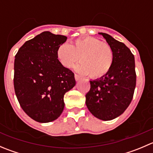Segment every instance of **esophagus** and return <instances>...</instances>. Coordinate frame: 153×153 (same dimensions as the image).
<instances>
[{"label": "esophagus", "mask_w": 153, "mask_h": 153, "mask_svg": "<svg viewBox=\"0 0 153 153\" xmlns=\"http://www.w3.org/2000/svg\"><path fill=\"white\" fill-rule=\"evenodd\" d=\"M75 81H80V80L81 79V77L75 74Z\"/></svg>", "instance_id": "esophagus-1"}]
</instances>
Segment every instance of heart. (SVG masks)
<instances>
[{"instance_id":"1","label":"heart","mask_w":153,"mask_h":153,"mask_svg":"<svg viewBox=\"0 0 153 153\" xmlns=\"http://www.w3.org/2000/svg\"><path fill=\"white\" fill-rule=\"evenodd\" d=\"M57 58L64 67L75 70L81 75L99 78L106 75L112 67L114 52L112 47L93 37L78 38L73 44H64L57 50Z\"/></svg>"}]
</instances>
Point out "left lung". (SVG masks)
Returning a JSON list of instances; mask_svg holds the SVG:
<instances>
[{
    "mask_svg": "<svg viewBox=\"0 0 153 153\" xmlns=\"http://www.w3.org/2000/svg\"><path fill=\"white\" fill-rule=\"evenodd\" d=\"M98 34L112 47L114 61L106 75L90 81L86 105L97 118L110 121L121 115L132 101L136 84L135 58L124 44L106 33Z\"/></svg>",
    "mask_w": 153,
    "mask_h": 153,
    "instance_id": "obj_1",
    "label": "left lung"
}]
</instances>
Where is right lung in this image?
<instances>
[{
    "instance_id": "1",
    "label": "right lung",
    "mask_w": 153,
    "mask_h": 153,
    "mask_svg": "<svg viewBox=\"0 0 153 153\" xmlns=\"http://www.w3.org/2000/svg\"><path fill=\"white\" fill-rule=\"evenodd\" d=\"M64 35L43 32L26 41L15 55L14 87L23 110L35 121L56 120L64 108V94L75 85L74 73L57 58Z\"/></svg>"
}]
</instances>
